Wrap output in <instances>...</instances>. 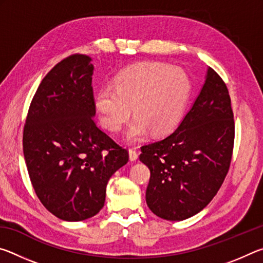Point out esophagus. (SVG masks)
<instances>
[{"instance_id": "34e87169", "label": "esophagus", "mask_w": 263, "mask_h": 263, "mask_svg": "<svg viewBox=\"0 0 263 263\" xmlns=\"http://www.w3.org/2000/svg\"><path fill=\"white\" fill-rule=\"evenodd\" d=\"M128 155H130L131 161H135V160L138 159V152L136 151V148H130V149H128Z\"/></svg>"}]
</instances>
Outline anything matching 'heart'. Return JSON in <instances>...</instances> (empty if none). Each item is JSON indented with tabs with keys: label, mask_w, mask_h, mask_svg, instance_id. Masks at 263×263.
<instances>
[{
	"label": "heart",
	"mask_w": 263,
	"mask_h": 263,
	"mask_svg": "<svg viewBox=\"0 0 263 263\" xmlns=\"http://www.w3.org/2000/svg\"><path fill=\"white\" fill-rule=\"evenodd\" d=\"M191 90L183 70L162 62L132 65L96 92L100 121L109 131H118L131 116L128 141H137L151 131L154 136L172 132L180 123Z\"/></svg>",
	"instance_id": "obj_1"
}]
</instances>
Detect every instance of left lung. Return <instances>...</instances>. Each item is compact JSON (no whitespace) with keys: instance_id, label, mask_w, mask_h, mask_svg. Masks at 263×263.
Wrapping results in <instances>:
<instances>
[{"instance_id":"1","label":"left lung","mask_w":263,"mask_h":263,"mask_svg":"<svg viewBox=\"0 0 263 263\" xmlns=\"http://www.w3.org/2000/svg\"><path fill=\"white\" fill-rule=\"evenodd\" d=\"M234 145V119L228 87L209 67L205 83L179 127L161 140L141 146L149 168L146 202L167 220L202 211L228 175Z\"/></svg>"}]
</instances>
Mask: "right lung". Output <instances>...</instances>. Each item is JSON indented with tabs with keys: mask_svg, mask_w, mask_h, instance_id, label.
Returning a JSON list of instances; mask_svg holds the SVG:
<instances>
[{
	"mask_svg": "<svg viewBox=\"0 0 263 263\" xmlns=\"http://www.w3.org/2000/svg\"><path fill=\"white\" fill-rule=\"evenodd\" d=\"M72 54L53 67L26 116L23 152L39 201L67 221L88 219L104 205L108 181L128 152L96 125L94 66Z\"/></svg>",
	"mask_w": 263,
	"mask_h": 263,
	"instance_id": "right-lung-1",
	"label": "right lung"
}]
</instances>
